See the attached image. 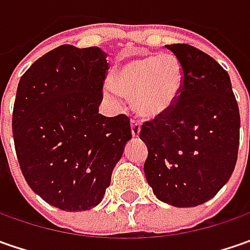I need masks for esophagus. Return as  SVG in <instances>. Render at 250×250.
I'll return each mask as SVG.
<instances>
[{"instance_id":"obj_1","label":"esophagus","mask_w":250,"mask_h":250,"mask_svg":"<svg viewBox=\"0 0 250 250\" xmlns=\"http://www.w3.org/2000/svg\"><path fill=\"white\" fill-rule=\"evenodd\" d=\"M130 128H132V136L138 138L140 133V122L138 120L130 121Z\"/></svg>"}]
</instances>
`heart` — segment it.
I'll list each match as a JSON object with an SVG mask.
<instances>
[{"instance_id":"b5f03b06","label":"heart","mask_w":250,"mask_h":250,"mask_svg":"<svg viewBox=\"0 0 250 250\" xmlns=\"http://www.w3.org/2000/svg\"><path fill=\"white\" fill-rule=\"evenodd\" d=\"M111 86L133 97L138 114L156 118L177 104L184 86V66L172 54H151L129 60L112 73Z\"/></svg>"}]
</instances>
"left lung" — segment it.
Masks as SVG:
<instances>
[{
    "label": "left lung",
    "instance_id": "obj_1",
    "mask_svg": "<svg viewBox=\"0 0 250 250\" xmlns=\"http://www.w3.org/2000/svg\"><path fill=\"white\" fill-rule=\"evenodd\" d=\"M184 66V86L167 114L146 121L145 175L159 200L199 206L228 182L239 147V108L227 71L189 44L166 45Z\"/></svg>",
    "mask_w": 250,
    "mask_h": 250
}]
</instances>
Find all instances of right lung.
I'll return each instance as SVG.
<instances>
[{
  "label": "right lung",
  "instance_id": "right-lung-1",
  "mask_svg": "<svg viewBox=\"0 0 250 250\" xmlns=\"http://www.w3.org/2000/svg\"><path fill=\"white\" fill-rule=\"evenodd\" d=\"M108 71L99 47L63 44L44 54L21 78L12 133L27 185L65 211L97 206L132 139L125 114H99Z\"/></svg>",
  "mask_w": 250,
  "mask_h": 250
}]
</instances>
